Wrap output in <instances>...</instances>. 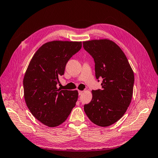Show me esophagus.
Returning <instances> with one entry per match:
<instances>
[{"label":"esophagus","mask_w":158,"mask_h":158,"mask_svg":"<svg viewBox=\"0 0 158 158\" xmlns=\"http://www.w3.org/2000/svg\"><path fill=\"white\" fill-rule=\"evenodd\" d=\"M83 93V91H79V96L82 95Z\"/></svg>","instance_id":"obj_1"}]
</instances>
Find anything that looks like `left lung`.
I'll list each match as a JSON object with an SVG mask.
<instances>
[{"mask_svg": "<svg viewBox=\"0 0 158 158\" xmlns=\"http://www.w3.org/2000/svg\"><path fill=\"white\" fill-rule=\"evenodd\" d=\"M95 63V75L102 79V89L92 90V101L85 113L96 125L106 127L117 122L129 106L135 76L126 56L115 43L107 39L83 43Z\"/></svg>", "mask_w": 158, "mask_h": 158, "instance_id": "left-lung-1", "label": "left lung"}]
</instances>
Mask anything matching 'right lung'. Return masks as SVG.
Masks as SVG:
<instances>
[{"label":"right lung","mask_w":158,"mask_h":158,"mask_svg":"<svg viewBox=\"0 0 158 158\" xmlns=\"http://www.w3.org/2000/svg\"><path fill=\"white\" fill-rule=\"evenodd\" d=\"M81 48V42L52 41L42 45L30 62L23 78L25 101L32 115L45 126L62 124L75 106L77 90L57 88L67 62Z\"/></svg>","instance_id":"right-lung-1"}]
</instances>
